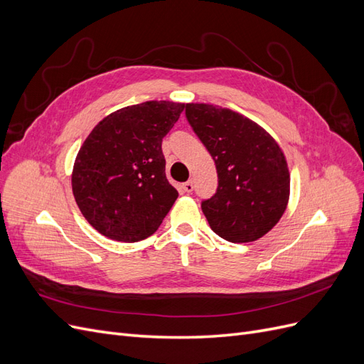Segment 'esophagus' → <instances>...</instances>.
I'll return each instance as SVG.
<instances>
[{"label":"esophagus","mask_w":364,"mask_h":364,"mask_svg":"<svg viewBox=\"0 0 364 364\" xmlns=\"http://www.w3.org/2000/svg\"><path fill=\"white\" fill-rule=\"evenodd\" d=\"M182 190H183L185 193H191V191L194 190V183H193V181L185 182V183L182 185Z\"/></svg>","instance_id":"34e87169"}]
</instances>
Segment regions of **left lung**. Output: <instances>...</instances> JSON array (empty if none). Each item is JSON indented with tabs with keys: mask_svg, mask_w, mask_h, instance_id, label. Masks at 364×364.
Listing matches in <instances>:
<instances>
[{
	"mask_svg": "<svg viewBox=\"0 0 364 364\" xmlns=\"http://www.w3.org/2000/svg\"><path fill=\"white\" fill-rule=\"evenodd\" d=\"M185 117L215 162L218 186L202 200L214 232L250 243L279 222L290 194L287 161L266 130L230 109L190 103Z\"/></svg>",
	"mask_w": 364,
	"mask_h": 364,
	"instance_id": "obj_1",
	"label": "left lung"
}]
</instances>
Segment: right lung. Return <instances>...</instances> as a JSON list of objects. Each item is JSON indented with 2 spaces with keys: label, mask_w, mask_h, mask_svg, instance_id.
Segmentation results:
<instances>
[{
  "label": "right lung",
  "mask_w": 364,
  "mask_h": 364,
  "mask_svg": "<svg viewBox=\"0 0 364 364\" xmlns=\"http://www.w3.org/2000/svg\"><path fill=\"white\" fill-rule=\"evenodd\" d=\"M185 105L146 102L119 109L83 142L73 170V194L102 235L135 243L155 234L179 193L165 176L162 138Z\"/></svg>",
  "instance_id": "add662e5"
}]
</instances>
